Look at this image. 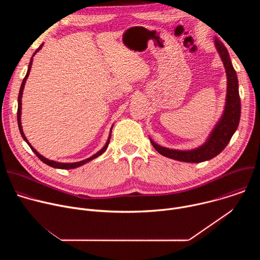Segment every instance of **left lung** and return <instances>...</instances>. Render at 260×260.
<instances>
[{
  "instance_id": "1",
  "label": "left lung",
  "mask_w": 260,
  "mask_h": 260,
  "mask_svg": "<svg viewBox=\"0 0 260 260\" xmlns=\"http://www.w3.org/2000/svg\"><path fill=\"white\" fill-rule=\"evenodd\" d=\"M214 42L217 52L219 53L222 62H223L228 79L223 113H222L219 120L209 134L206 142L191 150L171 149V148L156 144L151 138H149L155 150L166 157L193 164L210 160L224 149L239 126L241 117V100L239 94V81L237 73L233 67L229 51L224 44L218 38H215Z\"/></svg>"
}]
</instances>
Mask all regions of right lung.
<instances>
[{"mask_svg": "<svg viewBox=\"0 0 260 260\" xmlns=\"http://www.w3.org/2000/svg\"><path fill=\"white\" fill-rule=\"evenodd\" d=\"M43 45H44V44H41V46L34 52L32 56H31V58H30V60H29V63H28V68H27L26 75H25V77L23 78L22 83H21V86H20V89H19V93H18V101H17V102H18V108H17V122H18L19 132H20V135H21V137L23 138V140H24V141L27 143V145L30 147V149L32 150V152H34L37 156H38V157H39V159H41L44 164H46V165H48V166H50V167H52V168H55V169H61V170L76 169V168L81 167V166L85 165L86 162H88V161H90V160H92V159H94V158L99 157L100 155H102V154L106 151L107 147H108V145H109V143H110L111 133H112L113 125L111 126V128H110L109 137H108V139H107V142H106L105 146L102 148V149H101L100 151H98L95 154H93V155H91L90 157H88V158H86V159H83V160H81V161H76V162H59V161H55V160H50V159H48V158L44 157L43 155H41V154H40L38 151H37V150L35 149V148L29 144V142L27 141L26 137L24 136V133H23V131H22V125H21V99H22V93H23V89H24V85H25L26 79H27V77H28V75H29V71H30V69H31V64H32V57L35 56V54H36L37 52H38V51L43 47Z\"/></svg>", "mask_w": 260, "mask_h": 260, "instance_id": "1", "label": "right lung"}]
</instances>
